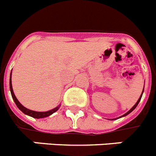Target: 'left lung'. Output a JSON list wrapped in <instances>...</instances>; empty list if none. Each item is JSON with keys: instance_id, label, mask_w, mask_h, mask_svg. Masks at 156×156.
<instances>
[{"instance_id": "8db88e82", "label": "left lung", "mask_w": 156, "mask_h": 156, "mask_svg": "<svg viewBox=\"0 0 156 156\" xmlns=\"http://www.w3.org/2000/svg\"><path fill=\"white\" fill-rule=\"evenodd\" d=\"M142 94H143V91H142ZM142 94H141V96H140V98H139V99H138V101H137V103H136V104H135V105H134V107H133V108H131V110H130V111H128V112H127V113H126V114H124V115H122V116H121V117L126 116V115H128V114H130V113H131V111H133V110H135V108H136V107H137V106H138V103H139V101H141V96H142ZM120 118H121V117H120Z\"/></svg>"}]
</instances>
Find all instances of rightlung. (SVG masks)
Segmentation results:
<instances>
[{
    "label": "right lung",
    "mask_w": 156,
    "mask_h": 156,
    "mask_svg": "<svg viewBox=\"0 0 156 156\" xmlns=\"http://www.w3.org/2000/svg\"><path fill=\"white\" fill-rule=\"evenodd\" d=\"M10 90H11V96H12L13 100L15 101V104H16L17 107L22 111L24 114H27V115H29V116L32 117V118H45V117H48L49 115H51L52 114H53L54 112H55L56 111H58V109L59 108L60 106H58L57 108H54V109L51 110V111H45V112H38V111H31V110L27 109L26 108H25L24 106H22L21 104L19 103V101L17 100L16 97L15 96V94H14V91H13L12 89V84H11V76H10Z\"/></svg>",
    "instance_id": "right-lung-1"
}]
</instances>
